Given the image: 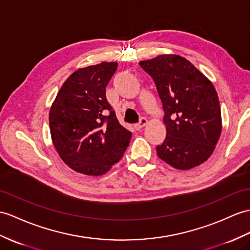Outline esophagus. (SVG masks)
<instances>
[{
	"label": "esophagus",
	"mask_w": 250,
	"mask_h": 250,
	"mask_svg": "<svg viewBox=\"0 0 250 250\" xmlns=\"http://www.w3.org/2000/svg\"><path fill=\"white\" fill-rule=\"evenodd\" d=\"M146 123H147V120H146L145 118H141V119H140L139 120V122H138V123L135 125V128L137 129V130H139V129H141L142 128V127L143 126H145L146 125Z\"/></svg>",
	"instance_id": "esophagus-1"
}]
</instances>
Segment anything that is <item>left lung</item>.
Returning a JSON list of instances; mask_svg holds the SVG:
<instances>
[{"mask_svg":"<svg viewBox=\"0 0 250 250\" xmlns=\"http://www.w3.org/2000/svg\"><path fill=\"white\" fill-rule=\"evenodd\" d=\"M139 64L153 78L164 111L167 136L157 145L158 157L178 169L199 166L213 153L222 131L215 88L178 55H160Z\"/></svg>","mask_w":250,"mask_h":250,"instance_id":"1","label":"left lung"}]
</instances>
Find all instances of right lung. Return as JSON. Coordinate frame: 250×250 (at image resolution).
Masks as SVG:
<instances>
[{
    "instance_id": "add662e5",
    "label": "right lung",
    "mask_w": 250,
    "mask_h": 250,
    "mask_svg": "<svg viewBox=\"0 0 250 250\" xmlns=\"http://www.w3.org/2000/svg\"><path fill=\"white\" fill-rule=\"evenodd\" d=\"M117 62L78 69L66 79L50 110L55 148L63 162L84 175L105 174L123 157L131 132L106 99Z\"/></svg>"
}]
</instances>
